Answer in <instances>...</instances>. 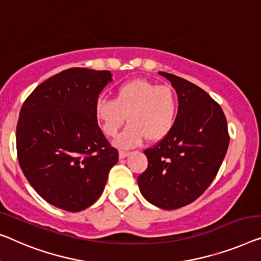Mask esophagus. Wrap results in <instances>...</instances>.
<instances>
[{
	"instance_id": "obj_1",
	"label": "esophagus",
	"mask_w": 261,
	"mask_h": 261,
	"mask_svg": "<svg viewBox=\"0 0 261 261\" xmlns=\"http://www.w3.org/2000/svg\"><path fill=\"white\" fill-rule=\"evenodd\" d=\"M129 154H130L129 151H119V158H120V159L126 158Z\"/></svg>"
}]
</instances>
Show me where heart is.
I'll use <instances>...</instances> for the list:
<instances>
[{"mask_svg":"<svg viewBox=\"0 0 261 261\" xmlns=\"http://www.w3.org/2000/svg\"><path fill=\"white\" fill-rule=\"evenodd\" d=\"M178 107L176 92L169 85L136 79L117 87L114 100H98L95 117L108 137L117 135L126 117L129 125L116 138L115 145L127 149L137 145L143 138L147 143L164 139L176 124Z\"/></svg>","mask_w":261,"mask_h":261,"instance_id":"heart-1","label":"heart"}]
</instances>
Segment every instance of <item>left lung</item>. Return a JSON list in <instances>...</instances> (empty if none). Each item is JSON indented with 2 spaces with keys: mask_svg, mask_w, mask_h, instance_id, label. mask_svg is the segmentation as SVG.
I'll return each instance as SVG.
<instances>
[{
  "mask_svg": "<svg viewBox=\"0 0 261 261\" xmlns=\"http://www.w3.org/2000/svg\"><path fill=\"white\" fill-rule=\"evenodd\" d=\"M178 95V115L164 139L144 151L147 169L138 186L147 201L176 210L200 197L215 179L230 136L219 104L203 89L172 73L159 71Z\"/></svg>",
  "mask_w": 261,
  "mask_h": 261,
  "instance_id": "obj_1",
  "label": "left lung"
}]
</instances>
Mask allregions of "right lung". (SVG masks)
I'll use <instances>...</instances> for the list:
<instances>
[{"label":"right lung","mask_w":261,"mask_h":261,"mask_svg":"<svg viewBox=\"0 0 261 261\" xmlns=\"http://www.w3.org/2000/svg\"><path fill=\"white\" fill-rule=\"evenodd\" d=\"M111 81L108 70L67 69L38 85L19 111V166L35 191L58 208L91 206L118 162L95 117L98 95Z\"/></svg>","instance_id":"right-lung-1"}]
</instances>
